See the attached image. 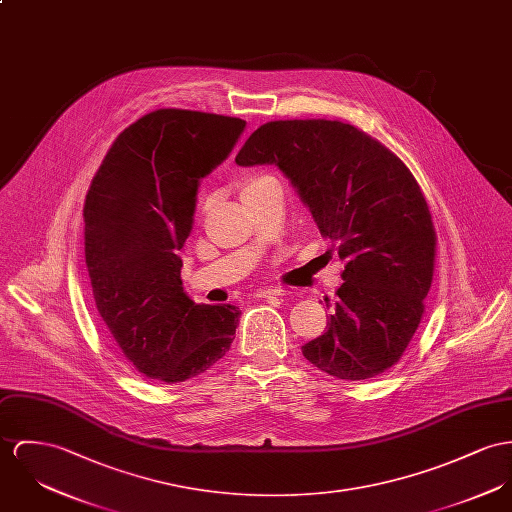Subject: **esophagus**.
Returning <instances> with one entry per match:
<instances>
[{"mask_svg": "<svg viewBox=\"0 0 512 512\" xmlns=\"http://www.w3.org/2000/svg\"><path fill=\"white\" fill-rule=\"evenodd\" d=\"M286 290L278 288V286H269V288H261L255 292L257 298H278V296H284Z\"/></svg>", "mask_w": 512, "mask_h": 512, "instance_id": "esophagus-1", "label": "esophagus"}]
</instances>
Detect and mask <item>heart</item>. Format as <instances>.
<instances>
[{
  "instance_id": "obj_1",
  "label": "heart",
  "mask_w": 512,
  "mask_h": 512,
  "mask_svg": "<svg viewBox=\"0 0 512 512\" xmlns=\"http://www.w3.org/2000/svg\"><path fill=\"white\" fill-rule=\"evenodd\" d=\"M263 179H267V177H253V179H247V181L243 183V187H241V193H245V191L253 189V187H255V185H259Z\"/></svg>"
}]
</instances>
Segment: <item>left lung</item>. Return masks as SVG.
Returning <instances> with one entry per match:
<instances>
[{
	"label": "left lung",
	"mask_w": 512,
	"mask_h": 512,
	"mask_svg": "<svg viewBox=\"0 0 512 512\" xmlns=\"http://www.w3.org/2000/svg\"><path fill=\"white\" fill-rule=\"evenodd\" d=\"M236 163L276 165L345 261L327 331L302 347L306 360L341 380L392 368L421 323L436 247L405 163L353 124L323 118L259 126Z\"/></svg>",
	"instance_id": "8db88e82"
}]
</instances>
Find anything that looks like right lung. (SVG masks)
<instances>
[{
	"label": "right lung",
	"instance_id": "add662e5",
	"mask_svg": "<svg viewBox=\"0 0 512 512\" xmlns=\"http://www.w3.org/2000/svg\"><path fill=\"white\" fill-rule=\"evenodd\" d=\"M245 120L159 109L124 128L85 197V263L118 349L152 380L177 384L214 366L236 339L239 308L195 304L179 257L200 179L236 146Z\"/></svg>",
	"mask_w": 512,
	"mask_h": 512
}]
</instances>
